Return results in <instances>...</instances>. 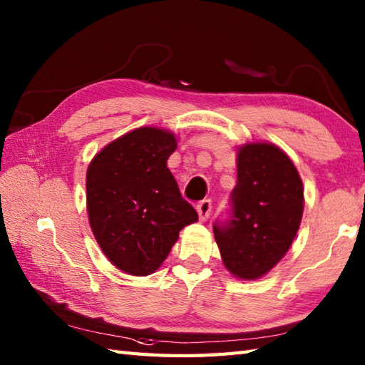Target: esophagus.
I'll list each match as a JSON object with an SVG mask.
<instances>
[{"mask_svg":"<svg viewBox=\"0 0 365 365\" xmlns=\"http://www.w3.org/2000/svg\"><path fill=\"white\" fill-rule=\"evenodd\" d=\"M196 210H197V215H199L200 221H205L208 216H210V213H212V200L210 199L200 200V202L196 207Z\"/></svg>","mask_w":365,"mask_h":365,"instance_id":"esophagus-1","label":"esophagus"}]
</instances>
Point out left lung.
<instances>
[{
    "label": "left lung",
    "instance_id": "8db88e82",
    "mask_svg": "<svg viewBox=\"0 0 365 365\" xmlns=\"http://www.w3.org/2000/svg\"><path fill=\"white\" fill-rule=\"evenodd\" d=\"M302 182L292 160L273 144L238 150L237 187L227 218L213 222L224 265L240 279H257L281 260L299 229Z\"/></svg>",
    "mask_w": 365,
    "mask_h": 365
}]
</instances>
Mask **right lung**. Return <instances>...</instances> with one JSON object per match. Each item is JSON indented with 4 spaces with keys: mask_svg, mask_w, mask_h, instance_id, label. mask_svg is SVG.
Wrapping results in <instances>:
<instances>
[{
    "mask_svg": "<svg viewBox=\"0 0 365 365\" xmlns=\"http://www.w3.org/2000/svg\"><path fill=\"white\" fill-rule=\"evenodd\" d=\"M175 147L173 133L143 127L108 144L88 168L92 232L106 257L128 274L153 273L178 232L197 221L166 166Z\"/></svg>",
    "mask_w": 365,
    "mask_h": 365,
    "instance_id": "obj_1",
    "label": "right lung"
}]
</instances>
